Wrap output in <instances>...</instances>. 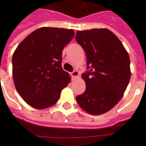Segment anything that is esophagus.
Returning a JSON list of instances; mask_svg holds the SVG:
<instances>
[{
    "label": "esophagus",
    "instance_id": "obj_1",
    "mask_svg": "<svg viewBox=\"0 0 146 146\" xmlns=\"http://www.w3.org/2000/svg\"><path fill=\"white\" fill-rule=\"evenodd\" d=\"M70 75L73 78H76L77 76H79V72L77 70H73L72 73H70Z\"/></svg>",
    "mask_w": 146,
    "mask_h": 146
}]
</instances>
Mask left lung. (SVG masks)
<instances>
[{
    "label": "left lung",
    "instance_id": "1",
    "mask_svg": "<svg viewBox=\"0 0 146 146\" xmlns=\"http://www.w3.org/2000/svg\"><path fill=\"white\" fill-rule=\"evenodd\" d=\"M76 40L85 51L88 65V70L81 75L86 90L76 96V102L87 113L101 115L118 103L128 85L129 54L107 29L78 30Z\"/></svg>",
    "mask_w": 146,
    "mask_h": 146
}]
</instances>
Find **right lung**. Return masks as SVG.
Returning a JSON list of instances; mask_svg holds the SVG:
<instances>
[{
  "instance_id": "add662e5",
  "label": "right lung",
  "mask_w": 146,
  "mask_h": 146,
  "mask_svg": "<svg viewBox=\"0 0 146 146\" xmlns=\"http://www.w3.org/2000/svg\"><path fill=\"white\" fill-rule=\"evenodd\" d=\"M74 36L73 30L41 27L24 39L12 56L15 88L30 106L42 110L54 105L70 82L62 67V50Z\"/></svg>"
}]
</instances>
